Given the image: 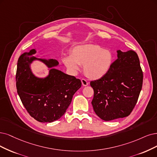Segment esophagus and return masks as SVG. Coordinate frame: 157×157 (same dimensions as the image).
Segmentation results:
<instances>
[{
  "label": "esophagus",
  "instance_id": "obj_1",
  "mask_svg": "<svg viewBox=\"0 0 157 157\" xmlns=\"http://www.w3.org/2000/svg\"><path fill=\"white\" fill-rule=\"evenodd\" d=\"M82 85L83 86H86V85H88V84H89V83L87 82V81H86V79H82Z\"/></svg>",
  "mask_w": 157,
  "mask_h": 157
}]
</instances>
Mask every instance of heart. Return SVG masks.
I'll list each match as a JSON object with an SVG mask.
<instances>
[{"label": "heart", "instance_id": "obj_1", "mask_svg": "<svg viewBox=\"0 0 157 157\" xmlns=\"http://www.w3.org/2000/svg\"><path fill=\"white\" fill-rule=\"evenodd\" d=\"M114 59L112 52L94 44L78 45L74 47L71 56L62 57V62L72 74H76L79 65L83 66L85 75L96 79L103 77L111 68Z\"/></svg>", "mask_w": 157, "mask_h": 157}]
</instances>
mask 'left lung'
<instances>
[{
	"instance_id": "8db88e82",
	"label": "left lung",
	"mask_w": 157,
	"mask_h": 157,
	"mask_svg": "<svg viewBox=\"0 0 157 157\" xmlns=\"http://www.w3.org/2000/svg\"><path fill=\"white\" fill-rule=\"evenodd\" d=\"M117 53L108 72L90 83L94 89V111L105 121L128 117L142 87L143 72L137 54L133 50Z\"/></svg>"
}]
</instances>
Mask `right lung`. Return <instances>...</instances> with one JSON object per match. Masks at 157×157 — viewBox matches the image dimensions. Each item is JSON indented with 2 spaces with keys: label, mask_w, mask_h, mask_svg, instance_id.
Listing matches in <instances>:
<instances>
[{
  "label": "right lung",
  "mask_w": 157,
  "mask_h": 157,
  "mask_svg": "<svg viewBox=\"0 0 157 157\" xmlns=\"http://www.w3.org/2000/svg\"><path fill=\"white\" fill-rule=\"evenodd\" d=\"M36 53V50L32 49L19 58L16 72L17 93L32 117L39 122H53L65 113L82 82L53 68L59 65L57 60L37 58L33 56ZM36 60L51 68L46 78H39L33 74L30 65Z\"/></svg>",
  "instance_id": "obj_1"
}]
</instances>
